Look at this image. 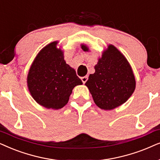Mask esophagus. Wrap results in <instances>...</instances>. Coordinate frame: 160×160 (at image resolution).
<instances>
[{
    "instance_id": "obj_1",
    "label": "esophagus",
    "mask_w": 160,
    "mask_h": 160,
    "mask_svg": "<svg viewBox=\"0 0 160 160\" xmlns=\"http://www.w3.org/2000/svg\"><path fill=\"white\" fill-rule=\"evenodd\" d=\"M88 76L82 77V78H81V80L82 81V82H83V83H86V82L87 81V80H88Z\"/></svg>"
}]
</instances>
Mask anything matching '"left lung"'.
I'll use <instances>...</instances> for the list:
<instances>
[{
  "instance_id": "obj_1",
  "label": "left lung",
  "mask_w": 160,
  "mask_h": 160,
  "mask_svg": "<svg viewBox=\"0 0 160 160\" xmlns=\"http://www.w3.org/2000/svg\"><path fill=\"white\" fill-rule=\"evenodd\" d=\"M83 51L89 50L81 44ZM95 72L86 82L95 104L101 109L110 110L126 102L135 89L132 69L124 55L112 44L102 52L94 67Z\"/></svg>"
}]
</instances>
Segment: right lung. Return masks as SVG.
<instances>
[{"instance_id":"add662e5","label":"right lung","mask_w":160,"mask_h":160,"mask_svg":"<svg viewBox=\"0 0 160 160\" xmlns=\"http://www.w3.org/2000/svg\"><path fill=\"white\" fill-rule=\"evenodd\" d=\"M51 42L38 53L27 78L30 93L43 107L61 109L69 102L72 90L82 82L64 60L63 52Z\"/></svg>"}]
</instances>
